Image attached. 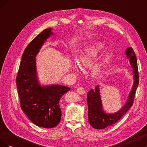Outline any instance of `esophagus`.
I'll return each mask as SVG.
<instances>
[{"label":"esophagus","mask_w":147,"mask_h":147,"mask_svg":"<svg viewBox=\"0 0 147 147\" xmlns=\"http://www.w3.org/2000/svg\"><path fill=\"white\" fill-rule=\"evenodd\" d=\"M77 92L80 94H84L85 93V90L83 87H78L77 89Z\"/></svg>","instance_id":"esophagus-1"}]
</instances>
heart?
Segmentation results:
<instances>
[{"label": "heart", "mask_w": 147, "mask_h": 147, "mask_svg": "<svg viewBox=\"0 0 147 147\" xmlns=\"http://www.w3.org/2000/svg\"><path fill=\"white\" fill-rule=\"evenodd\" d=\"M102 47L99 45L93 46L88 48L84 50L82 54L80 55L76 61L77 65L80 69H84L90 67L92 63H94L96 57L98 55ZM103 67V64L99 63L93 67L91 70V74L93 76L96 77L99 75L102 72V69ZM75 72H78L77 67L73 68Z\"/></svg>", "instance_id": "obj_1"}]
</instances>
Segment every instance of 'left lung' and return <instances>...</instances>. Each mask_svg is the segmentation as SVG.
<instances>
[{
  "label": "left lung",
  "instance_id": "1",
  "mask_svg": "<svg viewBox=\"0 0 147 147\" xmlns=\"http://www.w3.org/2000/svg\"><path fill=\"white\" fill-rule=\"evenodd\" d=\"M126 55L129 59L130 64L133 68L132 71L134 78V84L129 95L128 99L123 108L118 112L113 114L106 113L102 109L99 86H96L94 90L91 89L87 94V104L88 106V121L93 128L102 129L116 123L132 106L139 82V75L138 73L137 58L131 47L127 48Z\"/></svg>",
  "mask_w": 147,
  "mask_h": 147
}]
</instances>
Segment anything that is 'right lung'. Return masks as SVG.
Segmentation results:
<instances>
[{
    "mask_svg": "<svg viewBox=\"0 0 147 147\" xmlns=\"http://www.w3.org/2000/svg\"><path fill=\"white\" fill-rule=\"evenodd\" d=\"M51 30V28L43 30L26 47L16 79L22 110L34 124L44 128H53L59 123V100L70 89L60 84L42 86L38 82L35 57L53 34Z\"/></svg>",
    "mask_w": 147,
    "mask_h": 147,
    "instance_id": "obj_1",
    "label": "right lung"
}]
</instances>
